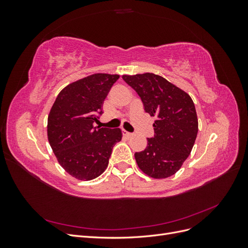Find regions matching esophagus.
I'll return each instance as SVG.
<instances>
[{
	"instance_id": "34e87169",
	"label": "esophagus",
	"mask_w": 248,
	"mask_h": 248,
	"mask_svg": "<svg viewBox=\"0 0 248 248\" xmlns=\"http://www.w3.org/2000/svg\"><path fill=\"white\" fill-rule=\"evenodd\" d=\"M123 136H124L125 138H130V137H132V133H130V132H128V131H126V130H123Z\"/></svg>"
}]
</instances>
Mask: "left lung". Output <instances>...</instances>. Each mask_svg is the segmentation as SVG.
I'll return each mask as SVG.
<instances>
[{
    "mask_svg": "<svg viewBox=\"0 0 248 248\" xmlns=\"http://www.w3.org/2000/svg\"><path fill=\"white\" fill-rule=\"evenodd\" d=\"M140 97L146 112L155 116L154 137L134 154L139 168L149 177L164 179L181 169L196 141L199 122L191 97L154 73L123 76Z\"/></svg>",
    "mask_w": 248,
    "mask_h": 248,
    "instance_id": "8db88e82",
    "label": "left lung"
}]
</instances>
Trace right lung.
<instances>
[{"instance_id":"right-lung-1","label":"right lung","mask_w":248,"mask_h":248,"mask_svg":"<svg viewBox=\"0 0 248 248\" xmlns=\"http://www.w3.org/2000/svg\"><path fill=\"white\" fill-rule=\"evenodd\" d=\"M118 74L95 73L66 86L57 96L47 119V139L57 159L68 174L89 181L108 164L112 147L122 139L120 128L94 127L103 101Z\"/></svg>"}]
</instances>
